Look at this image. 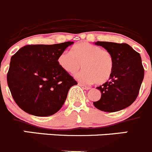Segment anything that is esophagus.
Listing matches in <instances>:
<instances>
[{
  "label": "esophagus",
  "instance_id": "esophagus-1",
  "mask_svg": "<svg viewBox=\"0 0 152 152\" xmlns=\"http://www.w3.org/2000/svg\"><path fill=\"white\" fill-rule=\"evenodd\" d=\"M78 85L80 86V87H81L83 89V90H90V87H87V86L84 85V84H82V83H78Z\"/></svg>",
  "mask_w": 152,
  "mask_h": 152
}]
</instances>
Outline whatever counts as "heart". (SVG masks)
I'll list each match as a JSON object with an SVG mask.
<instances>
[{"label":"heart","instance_id":"obj_1","mask_svg":"<svg viewBox=\"0 0 152 152\" xmlns=\"http://www.w3.org/2000/svg\"><path fill=\"white\" fill-rule=\"evenodd\" d=\"M58 64L62 70L75 75V78L85 83L96 82L105 83L111 77L114 67V59L109 51L102 50L99 46L87 42L75 44L70 52L62 53L58 57Z\"/></svg>","mask_w":152,"mask_h":152}]
</instances>
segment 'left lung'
Listing matches in <instances>:
<instances>
[{
    "label": "left lung",
    "instance_id": "1",
    "mask_svg": "<svg viewBox=\"0 0 152 152\" xmlns=\"http://www.w3.org/2000/svg\"><path fill=\"white\" fill-rule=\"evenodd\" d=\"M95 44L111 53L114 67L108 81L96 87L102 95L93 105L106 112L124 109L136 100L144 78L140 54L127 44L97 41Z\"/></svg>",
    "mask_w": 152,
    "mask_h": 152
}]
</instances>
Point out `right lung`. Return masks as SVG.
Listing matches in <instances>:
<instances>
[{"mask_svg": "<svg viewBox=\"0 0 152 152\" xmlns=\"http://www.w3.org/2000/svg\"><path fill=\"white\" fill-rule=\"evenodd\" d=\"M72 44L26 45L11 57L7 79L19 108L38 117L50 116L62 108L69 89L77 83L61 69L58 57Z\"/></svg>", "mask_w": 152, "mask_h": 152, "instance_id": "add662e5", "label": "right lung"}]
</instances>
